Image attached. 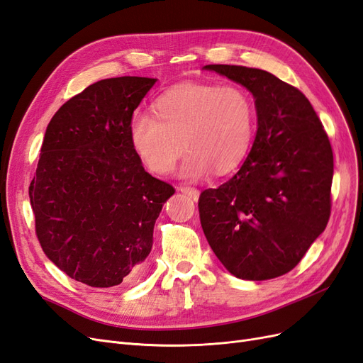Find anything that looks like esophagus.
<instances>
[{"label":"esophagus","instance_id":"obj_1","mask_svg":"<svg viewBox=\"0 0 363 363\" xmlns=\"http://www.w3.org/2000/svg\"><path fill=\"white\" fill-rule=\"evenodd\" d=\"M179 191H182V193L186 194V196H190V197L193 199V201H197V199H199V190L194 189V186L181 185V186H179Z\"/></svg>","mask_w":363,"mask_h":363}]
</instances>
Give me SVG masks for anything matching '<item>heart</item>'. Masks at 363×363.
Here are the masks:
<instances>
[{
  "label": "heart",
  "instance_id": "1",
  "mask_svg": "<svg viewBox=\"0 0 363 363\" xmlns=\"http://www.w3.org/2000/svg\"><path fill=\"white\" fill-rule=\"evenodd\" d=\"M154 116L135 113L128 126L130 142L143 164L155 174H169L189 150L182 173L199 178L213 169L226 174L247 155L255 107L244 89L232 84L186 83L161 95Z\"/></svg>",
  "mask_w": 363,
  "mask_h": 363
}]
</instances>
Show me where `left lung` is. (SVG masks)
Instances as JSON below:
<instances>
[{
  "instance_id": "obj_1",
  "label": "left lung",
  "mask_w": 363,
  "mask_h": 363,
  "mask_svg": "<svg viewBox=\"0 0 363 363\" xmlns=\"http://www.w3.org/2000/svg\"><path fill=\"white\" fill-rule=\"evenodd\" d=\"M252 91L258 131L241 169L199 196L205 237L226 270L245 280L291 272L325 229L333 152L309 99L262 69L208 65Z\"/></svg>"
}]
</instances>
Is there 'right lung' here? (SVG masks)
Listing matches in <instances>:
<instances>
[{"mask_svg":"<svg viewBox=\"0 0 363 363\" xmlns=\"http://www.w3.org/2000/svg\"><path fill=\"white\" fill-rule=\"evenodd\" d=\"M155 78L101 79L54 114L30 184L45 255L77 282L111 288L145 273L154 225L174 189L149 174L128 126Z\"/></svg>","mask_w":363,"mask_h":363,"instance_id":"add662e5","label":"right lung"}]
</instances>
